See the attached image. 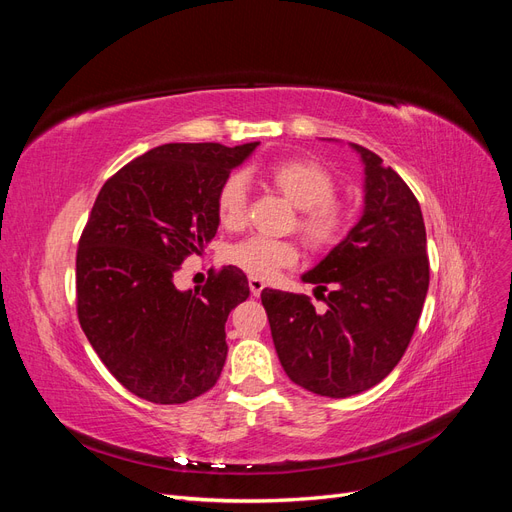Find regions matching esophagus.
Masks as SVG:
<instances>
[{
    "mask_svg": "<svg viewBox=\"0 0 512 512\" xmlns=\"http://www.w3.org/2000/svg\"><path fill=\"white\" fill-rule=\"evenodd\" d=\"M250 290H252L254 297H258V294L265 290V282L258 280V277H250Z\"/></svg>",
    "mask_w": 512,
    "mask_h": 512,
    "instance_id": "1",
    "label": "esophagus"
}]
</instances>
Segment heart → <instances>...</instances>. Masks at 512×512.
<instances>
[{
	"mask_svg": "<svg viewBox=\"0 0 512 512\" xmlns=\"http://www.w3.org/2000/svg\"><path fill=\"white\" fill-rule=\"evenodd\" d=\"M271 181L294 207L301 209L299 228L309 241L314 245H331L339 239L344 230V211L333 200L337 183L327 168L309 160H284L271 166ZM247 196V175L241 170L230 173L215 198V209L224 226L235 228L245 222ZM228 260L258 280H269L299 260V247L292 241L252 235L230 247Z\"/></svg>",
	"mask_w": 512,
	"mask_h": 512,
	"instance_id": "b5f03b06",
	"label": "heart"
}]
</instances>
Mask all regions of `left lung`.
<instances>
[{
	"label": "left lung",
	"mask_w": 512,
	"mask_h": 512,
	"mask_svg": "<svg viewBox=\"0 0 512 512\" xmlns=\"http://www.w3.org/2000/svg\"><path fill=\"white\" fill-rule=\"evenodd\" d=\"M365 166V207L348 235L301 280L316 284L327 312L305 294L265 288L273 344L288 378L322 397L363 393L401 361L429 288L421 205L391 166L350 143Z\"/></svg>",
	"instance_id": "obj_1"
}]
</instances>
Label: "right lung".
Returning <instances> with one entry per match:
<instances>
[{"instance_id":"obj_1","label":"right lung","mask_w":512,"mask_h":512,"mask_svg":"<svg viewBox=\"0 0 512 512\" xmlns=\"http://www.w3.org/2000/svg\"><path fill=\"white\" fill-rule=\"evenodd\" d=\"M258 143H168L108 179L76 252V312L106 369L151 404H185L218 382L226 320L250 297L247 277L224 267L198 290L175 273L203 254L220 226V185Z\"/></svg>"}]
</instances>
